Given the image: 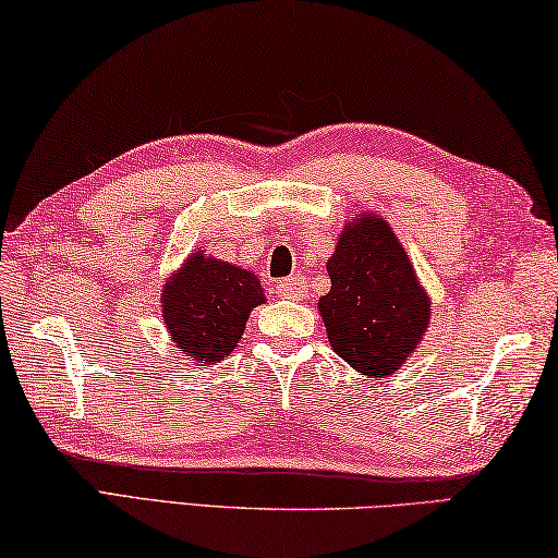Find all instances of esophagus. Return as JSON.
I'll return each instance as SVG.
<instances>
[{
  "mask_svg": "<svg viewBox=\"0 0 558 558\" xmlns=\"http://www.w3.org/2000/svg\"><path fill=\"white\" fill-rule=\"evenodd\" d=\"M307 292V280L305 276H292L288 280H282L278 286V295L286 300H302Z\"/></svg>",
  "mask_w": 558,
  "mask_h": 558,
  "instance_id": "1",
  "label": "esophagus"
}]
</instances>
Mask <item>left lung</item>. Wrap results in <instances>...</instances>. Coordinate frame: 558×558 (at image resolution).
Masks as SVG:
<instances>
[{
    "mask_svg": "<svg viewBox=\"0 0 558 558\" xmlns=\"http://www.w3.org/2000/svg\"><path fill=\"white\" fill-rule=\"evenodd\" d=\"M327 272L317 307L331 349L361 376L400 371L427 333L432 300L392 227L373 211L351 217Z\"/></svg>",
    "mask_w": 558,
    "mask_h": 558,
    "instance_id": "8db88e82",
    "label": "left lung"
}]
</instances>
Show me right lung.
Wrapping results in <instances>:
<instances>
[{
	"instance_id": "right-lung-1",
	"label": "right lung",
	"mask_w": 558,
	"mask_h": 558,
	"mask_svg": "<svg viewBox=\"0 0 558 558\" xmlns=\"http://www.w3.org/2000/svg\"><path fill=\"white\" fill-rule=\"evenodd\" d=\"M266 305L256 272L192 251L166 280L160 307L170 341L197 366H215L239 347L251 310Z\"/></svg>"
}]
</instances>
